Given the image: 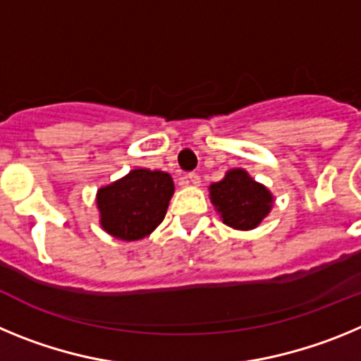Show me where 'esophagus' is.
I'll use <instances>...</instances> for the list:
<instances>
[{
    "label": "esophagus",
    "mask_w": 361,
    "mask_h": 361,
    "mask_svg": "<svg viewBox=\"0 0 361 361\" xmlns=\"http://www.w3.org/2000/svg\"><path fill=\"white\" fill-rule=\"evenodd\" d=\"M188 183L193 184V186H199L200 184V175L195 173V171H191V173H188Z\"/></svg>",
    "instance_id": "34e87169"
}]
</instances>
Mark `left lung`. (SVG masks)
Segmentation results:
<instances>
[{
	"label": "left lung",
	"mask_w": 361,
	"mask_h": 361,
	"mask_svg": "<svg viewBox=\"0 0 361 361\" xmlns=\"http://www.w3.org/2000/svg\"><path fill=\"white\" fill-rule=\"evenodd\" d=\"M209 199L222 222L233 229H255L271 212L273 195L242 168H233L209 186Z\"/></svg>",
	"instance_id": "8db88e82"
}]
</instances>
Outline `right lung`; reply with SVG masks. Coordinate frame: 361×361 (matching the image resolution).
Here are the masks:
<instances>
[{
    "label": "right lung",
    "mask_w": 361,
    "mask_h": 361,
    "mask_svg": "<svg viewBox=\"0 0 361 361\" xmlns=\"http://www.w3.org/2000/svg\"><path fill=\"white\" fill-rule=\"evenodd\" d=\"M170 173L146 168L97 190L101 228L119 240H141L162 222L173 195Z\"/></svg>",
    "instance_id": "obj_1"
}]
</instances>
